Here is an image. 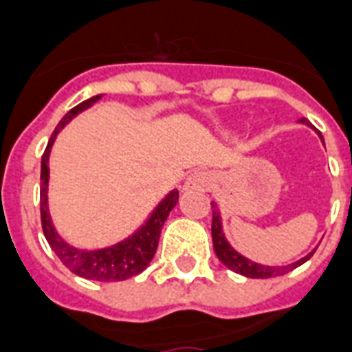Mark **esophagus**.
Wrapping results in <instances>:
<instances>
[{
  "label": "esophagus",
  "instance_id": "34e87169",
  "mask_svg": "<svg viewBox=\"0 0 352 352\" xmlns=\"http://www.w3.org/2000/svg\"><path fill=\"white\" fill-rule=\"evenodd\" d=\"M211 178L210 173H206V170H197V173H192L187 176V179L184 182V191L189 192V191H208L211 187Z\"/></svg>",
  "mask_w": 352,
  "mask_h": 352
}]
</instances>
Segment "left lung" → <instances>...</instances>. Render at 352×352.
I'll return each instance as SVG.
<instances>
[{
	"label": "left lung",
	"mask_w": 352,
	"mask_h": 352,
	"mask_svg": "<svg viewBox=\"0 0 352 352\" xmlns=\"http://www.w3.org/2000/svg\"><path fill=\"white\" fill-rule=\"evenodd\" d=\"M298 122L314 129V126H311L306 118H300ZM317 135L323 141V135H321V133H317ZM211 208H213V221H211L213 250H215L217 258L221 260L223 265L228 267L230 271H234V273L241 274V276H247V278H271V276H280V274H286L289 273V271H293L295 267L302 265V263L310 260V256L316 252V248H314V250L308 252L305 258L293 261V263H287V265H263V263H258V261L248 260L247 256H243L241 252H237L236 248L230 245L226 236H224L223 217H221V210H219L217 202H211Z\"/></svg>",
	"instance_id": "8db88e82"
}]
</instances>
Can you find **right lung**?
I'll use <instances>...</instances> for the list:
<instances>
[{
  "mask_svg": "<svg viewBox=\"0 0 352 352\" xmlns=\"http://www.w3.org/2000/svg\"><path fill=\"white\" fill-rule=\"evenodd\" d=\"M102 96L104 94H96V96L89 98L85 102L76 105L74 109L68 111L60 118V122L57 124V128H55L50 141H47V146L44 150V154H42L41 161V221L46 241L50 243L52 250L63 261V265L66 269H70L74 274L87 280L120 282V280L137 276L150 265V261L155 254V248H157L163 223H165L168 213L174 210V206L178 202V191L173 189V191L166 192L154 210L148 213L141 226H137L128 237H124V239L113 243V245L100 248H79L70 245L59 236V232L55 230L54 221H52V215H50V206H47L52 146H54L60 129L65 128L70 120H74L79 113L91 109Z\"/></svg>",
  "mask_w": 352,
  "mask_h": 352,
  "instance_id": "add662e5",
  "label": "right lung"
}]
</instances>
